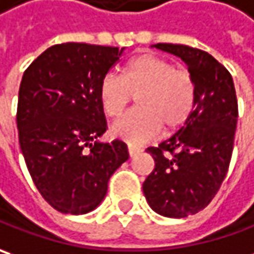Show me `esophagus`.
<instances>
[{"label":"esophagus","mask_w":254,"mask_h":254,"mask_svg":"<svg viewBox=\"0 0 254 254\" xmlns=\"http://www.w3.org/2000/svg\"><path fill=\"white\" fill-rule=\"evenodd\" d=\"M127 152H129V156H135V155H138L139 152H140V149L133 146V145H127Z\"/></svg>","instance_id":"1"}]
</instances>
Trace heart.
I'll return each instance as SVG.
<instances>
[{
  "label": "heart",
  "instance_id": "b5f03b06",
  "mask_svg": "<svg viewBox=\"0 0 254 254\" xmlns=\"http://www.w3.org/2000/svg\"><path fill=\"white\" fill-rule=\"evenodd\" d=\"M196 82L185 69L153 54L138 55L122 66L121 78L108 73L99 85V104L108 118L124 114L132 96L136 109L119 119L112 135L130 145L143 143L160 129L182 127L196 105Z\"/></svg>",
  "mask_w": 254,
  "mask_h": 254
}]
</instances>
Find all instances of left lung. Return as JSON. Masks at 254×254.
<instances>
[{"label":"left lung","instance_id":"left-lung-1","mask_svg":"<svg viewBox=\"0 0 254 254\" xmlns=\"http://www.w3.org/2000/svg\"><path fill=\"white\" fill-rule=\"evenodd\" d=\"M153 47L179 57L196 82V105L185 127L146 149L155 169L142 186L156 213L181 219L204 209L226 178L239 114L236 91L230 72L210 54L178 44Z\"/></svg>","mask_w":254,"mask_h":254}]
</instances>
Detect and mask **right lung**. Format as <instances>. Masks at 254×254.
Returning <instances> with one entry per match:
<instances>
[{
    "mask_svg": "<svg viewBox=\"0 0 254 254\" xmlns=\"http://www.w3.org/2000/svg\"><path fill=\"white\" fill-rule=\"evenodd\" d=\"M125 48L54 45L24 72L18 92L19 146L42 197L58 212L85 215L104 200L109 178L129 158L106 132L99 85Z\"/></svg>",
    "mask_w": 254,
    "mask_h": 254,
    "instance_id": "right-lung-1",
    "label": "right lung"
}]
</instances>
